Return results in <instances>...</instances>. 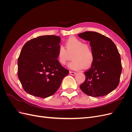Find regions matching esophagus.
<instances>
[{
    "mask_svg": "<svg viewBox=\"0 0 132 132\" xmlns=\"http://www.w3.org/2000/svg\"><path fill=\"white\" fill-rule=\"evenodd\" d=\"M69 73L71 75H75V74H77V73L76 72H74V71H69Z\"/></svg>",
    "mask_w": 132,
    "mask_h": 132,
    "instance_id": "34e87169",
    "label": "esophagus"
}]
</instances>
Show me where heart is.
Segmentation results:
<instances>
[{"label":"heart","mask_w":132,"mask_h":132,"mask_svg":"<svg viewBox=\"0 0 132 132\" xmlns=\"http://www.w3.org/2000/svg\"><path fill=\"white\" fill-rule=\"evenodd\" d=\"M65 47L60 46L57 52V58L59 64L65 65L71 58L68 64L71 69L79 70L90 67L94 61V54L91 47L81 39L75 37L69 38L65 42Z\"/></svg>","instance_id":"obj_1"}]
</instances>
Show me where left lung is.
Here are the masks:
<instances>
[{
  "label": "left lung",
  "instance_id": "obj_1",
  "mask_svg": "<svg viewBox=\"0 0 132 132\" xmlns=\"http://www.w3.org/2000/svg\"><path fill=\"white\" fill-rule=\"evenodd\" d=\"M79 37L90 42L94 61L84 73L85 80L80 86L84 93L92 97L103 96L118 86L122 73L121 56L110 38L96 32L86 31Z\"/></svg>",
  "mask_w": 132,
  "mask_h": 132
}]
</instances>
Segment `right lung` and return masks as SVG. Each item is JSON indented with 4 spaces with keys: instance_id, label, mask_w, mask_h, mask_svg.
Segmentation results:
<instances>
[{
    "instance_id": "1",
    "label": "right lung",
    "mask_w": 132,
    "mask_h": 132,
    "mask_svg": "<svg viewBox=\"0 0 132 132\" xmlns=\"http://www.w3.org/2000/svg\"><path fill=\"white\" fill-rule=\"evenodd\" d=\"M61 37L41 36L27 41L18 60V74L23 89L31 95L46 98L59 89L69 70L57 58Z\"/></svg>"
}]
</instances>
